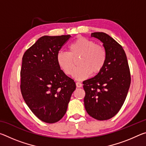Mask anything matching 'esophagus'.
<instances>
[{"instance_id": "esophagus-1", "label": "esophagus", "mask_w": 146, "mask_h": 146, "mask_svg": "<svg viewBox=\"0 0 146 146\" xmlns=\"http://www.w3.org/2000/svg\"><path fill=\"white\" fill-rule=\"evenodd\" d=\"M76 87H77V88H81L82 86V84L79 82H76Z\"/></svg>"}]
</instances>
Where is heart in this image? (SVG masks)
Segmentation results:
<instances>
[{
    "instance_id": "heart-1",
    "label": "heart",
    "mask_w": 146,
    "mask_h": 146,
    "mask_svg": "<svg viewBox=\"0 0 146 146\" xmlns=\"http://www.w3.org/2000/svg\"><path fill=\"white\" fill-rule=\"evenodd\" d=\"M69 53L60 51L56 55V62L66 75H71L74 65V59L81 57L78 62L79 67L74 71L73 76L82 80L88 78L91 73L95 75L102 70L105 66L106 51L102 46L95 42L80 36L68 46Z\"/></svg>"
}]
</instances>
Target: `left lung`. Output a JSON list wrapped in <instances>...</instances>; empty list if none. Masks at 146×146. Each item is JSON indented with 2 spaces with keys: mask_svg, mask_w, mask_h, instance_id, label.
<instances>
[{
  "mask_svg": "<svg viewBox=\"0 0 146 146\" xmlns=\"http://www.w3.org/2000/svg\"><path fill=\"white\" fill-rule=\"evenodd\" d=\"M91 36L103 43L107 58L102 70L83 82L84 102L91 117L106 120L114 117L123 104L131 84L129 68L125 51L117 41L103 32Z\"/></svg>",
  "mask_w": 146,
  "mask_h": 146,
  "instance_id": "obj_1",
  "label": "left lung"
}]
</instances>
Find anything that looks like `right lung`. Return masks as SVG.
Segmentation results:
<instances>
[{"label": "right lung", "mask_w": 146, "mask_h": 146, "mask_svg": "<svg viewBox=\"0 0 146 146\" xmlns=\"http://www.w3.org/2000/svg\"><path fill=\"white\" fill-rule=\"evenodd\" d=\"M71 35L43 36L24 53L21 70V90L33 114L53 123L64 117L75 82L59 67L56 55Z\"/></svg>", "instance_id": "1"}]
</instances>
